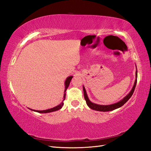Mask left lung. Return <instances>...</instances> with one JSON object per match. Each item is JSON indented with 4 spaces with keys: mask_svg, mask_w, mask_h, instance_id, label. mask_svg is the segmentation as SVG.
Returning <instances> with one entry per match:
<instances>
[{
    "mask_svg": "<svg viewBox=\"0 0 151 151\" xmlns=\"http://www.w3.org/2000/svg\"><path fill=\"white\" fill-rule=\"evenodd\" d=\"M136 68H137V66L135 65ZM137 70L136 69V72H135V83L134 84L133 88L131 89V91L129 93V94L126 95V96H125L122 99H121L120 101H119L117 103H113V104H108V105H102V104H98L96 103H94L93 102H91L90 101V99L88 98V94L86 93V89L84 88V86H83V92H84V99L86 101V104L88 106H89V108H90L91 109H94V110L96 111H113L114 109H116L117 108H119L121 106H122L123 104H124L128 100H129L131 96H132L134 93V91L135 90V86L137 84Z\"/></svg>",
    "mask_w": 151,
    "mask_h": 151,
    "instance_id": "1",
    "label": "left lung"
}]
</instances>
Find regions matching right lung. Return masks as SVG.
I'll return each instance as SVG.
<instances>
[{"label":"right lung","instance_id":"right-lung-1","mask_svg":"<svg viewBox=\"0 0 151 151\" xmlns=\"http://www.w3.org/2000/svg\"><path fill=\"white\" fill-rule=\"evenodd\" d=\"M73 76H68L67 77V79H65V91H64V94H63V101H62V103H60V104H59L57 106H55L52 108H50V109H45V110H35V109H30L29 108H28V109H29L31 111H36V112H38V113H50V112H53V111H55L57 110H59V109H60L63 105V101L65 100V92H66V90L67 89L68 86L70 84V81L72 79Z\"/></svg>","mask_w":151,"mask_h":151}]
</instances>
